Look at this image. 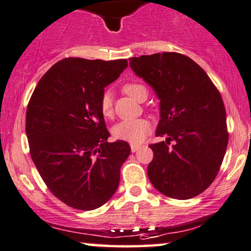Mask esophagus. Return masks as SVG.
<instances>
[{
	"instance_id": "obj_1",
	"label": "esophagus",
	"mask_w": 251,
	"mask_h": 251,
	"mask_svg": "<svg viewBox=\"0 0 251 251\" xmlns=\"http://www.w3.org/2000/svg\"><path fill=\"white\" fill-rule=\"evenodd\" d=\"M141 148V145H136V143H132L131 145V150H132V152H135V151H138V150Z\"/></svg>"
}]
</instances>
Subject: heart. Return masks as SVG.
Masks as SVG:
<instances>
[{
	"label": "heart",
	"mask_w": 251,
	"mask_h": 251,
	"mask_svg": "<svg viewBox=\"0 0 251 251\" xmlns=\"http://www.w3.org/2000/svg\"><path fill=\"white\" fill-rule=\"evenodd\" d=\"M123 92L135 101H141L147 98V88L141 83L128 82L123 86ZM100 110L104 118H111L113 115L112 98L110 93H104L100 101ZM150 131V124L147 119L139 118L134 120H122L112 127V135L116 139L128 142H141Z\"/></svg>",
	"instance_id": "obj_1"
}]
</instances>
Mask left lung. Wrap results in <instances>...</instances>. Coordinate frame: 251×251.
Returning a JSON list of instances; mask_svg holds the SVG:
<instances>
[{
    "mask_svg": "<svg viewBox=\"0 0 251 251\" xmlns=\"http://www.w3.org/2000/svg\"><path fill=\"white\" fill-rule=\"evenodd\" d=\"M129 66L160 101L156 136L166 140L149 146V180L171 199L195 198L218 175L228 143L220 93L204 70L182 53L132 57Z\"/></svg>",
    "mask_w": 251,
    "mask_h": 251,
    "instance_id": "obj_1",
    "label": "left lung"
}]
</instances>
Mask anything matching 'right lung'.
Wrapping results in <instances>:
<instances>
[{"instance_id":"add662e5","label":"right lung","mask_w":251,"mask_h":251,"mask_svg":"<svg viewBox=\"0 0 251 251\" xmlns=\"http://www.w3.org/2000/svg\"><path fill=\"white\" fill-rule=\"evenodd\" d=\"M127 59L69 57L40 79L26 111V135L33 163L50 192L66 205L94 210L118 188L127 142H108L100 110L109 83Z\"/></svg>"}]
</instances>
